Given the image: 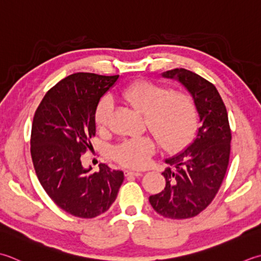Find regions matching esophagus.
Here are the masks:
<instances>
[{"label": "esophagus", "mask_w": 261, "mask_h": 261, "mask_svg": "<svg viewBox=\"0 0 261 261\" xmlns=\"http://www.w3.org/2000/svg\"><path fill=\"white\" fill-rule=\"evenodd\" d=\"M125 176H142L141 172H135V171H125Z\"/></svg>", "instance_id": "1"}]
</instances>
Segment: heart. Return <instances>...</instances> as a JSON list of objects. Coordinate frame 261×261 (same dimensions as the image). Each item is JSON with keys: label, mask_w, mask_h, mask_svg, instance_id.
I'll use <instances>...</instances> for the list:
<instances>
[{"label": "heart", "mask_w": 261, "mask_h": 261, "mask_svg": "<svg viewBox=\"0 0 261 261\" xmlns=\"http://www.w3.org/2000/svg\"><path fill=\"white\" fill-rule=\"evenodd\" d=\"M123 99L145 115V125L165 150H176L191 139L198 125V109L193 96L183 90L149 80H140L124 89ZM113 104L103 98L96 107L95 123L104 131L110 124ZM156 150L149 136L126 140L115 147L113 156L122 165L142 168Z\"/></svg>", "instance_id": "heart-1"}]
</instances>
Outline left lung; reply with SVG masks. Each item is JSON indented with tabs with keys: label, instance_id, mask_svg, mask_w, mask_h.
Masks as SVG:
<instances>
[{
	"label": "left lung",
	"instance_id": "8db88e82",
	"mask_svg": "<svg viewBox=\"0 0 261 261\" xmlns=\"http://www.w3.org/2000/svg\"><path fill=\"white\" fill-rule=\"evenodd\" d=\"M162 75L177 80L193 96L201 126L185 150L165 160L166 186L149 202L166 218H191L213 201L225 176L232 139L228 116L216 87L202 76L182 68Z\"/></svg>",
	"mask_w": 261,
	"mask_h": 261
}]
</instances>
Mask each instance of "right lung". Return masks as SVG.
Here are the masks:
<instances>
[{"label": "right lung", "mask_w": 261, "mask_h": 261, "mask_svg": "<svg viewBox=\"0 0 261 261\" xmlns=\"http://www.w3.org/2000/svg\"><path fill=\"white\" fill-rule=\"evenodd\" d=\"M117 79L73 73L52 87L35 112L30 152L36 175L56 205L75 217L105 213L124 180L123 172L105 164L95 173L81 164V155L93 148L96 107Z\"/></svg>", "instance_id": "right-lung-1"}]
</instances>
